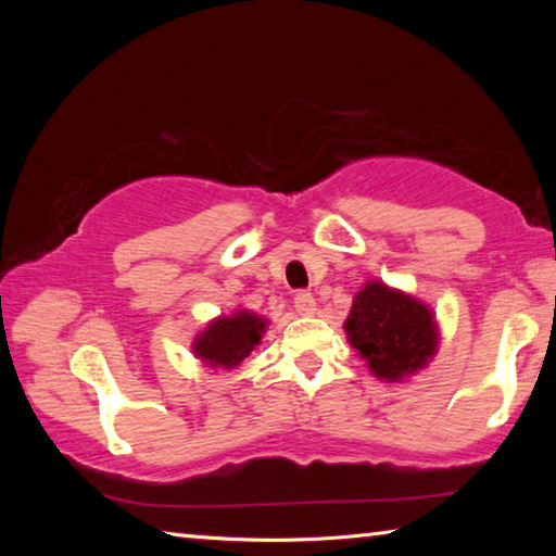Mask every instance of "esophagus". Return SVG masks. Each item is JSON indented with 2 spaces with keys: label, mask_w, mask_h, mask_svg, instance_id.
<instances>
[{
  "label": "esophagus",
  "mask_w": 556,
  "mask_h": 556,
  "mask_svg": "<svg viewBox=\"0 0 556 556\" xmlns=\"http://www.w3.org/2000/svg\"><path fill=\"white\" fill-rule=\"evenodd\" d=\"M294 306L301 316H314L316 314V299L312 291H299L294 296Z\"/></svg>",
  "instance_id": "obj_1"
}]
</instances>
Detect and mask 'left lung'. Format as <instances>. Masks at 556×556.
Segmentation results:
<instances>
[{"mask_svg":"<svg viewBox=\"0 0 556 556\" xmlns=\"http://www.w3.org/2000/svg\"><path fill=\"white\" fill-rule=\"evenodd\" d=\"M343 331L368 370L382 382H404L421 372L439 353V321L427 301L382 279L355 291Z\"/></svg>","mask_w":556,"mask_h":556,"instance_id":"8db88e82","label":"left lung"}]
</instances>
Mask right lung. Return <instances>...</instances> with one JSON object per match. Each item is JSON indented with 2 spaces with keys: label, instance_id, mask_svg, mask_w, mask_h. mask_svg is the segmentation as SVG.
I'll return each instance as SVG.
<instances>
[{
  "label": "right lung",
  "instance_id": "obj_1",
  "mask_svg": "<svg viewBox=\"0 0 556 556\" xmlns=\"http://www.w3.org/2000/svg\"><path fill=\"white\" fill-rule=\"evenodd\" d=\"M269 318L238 306L232 314H220L195 333L191 351L205 368L232 370L262 343Z\"/></svg>",
  "mask_w": 556,
  "mask_h": 556
}]
</instances>
